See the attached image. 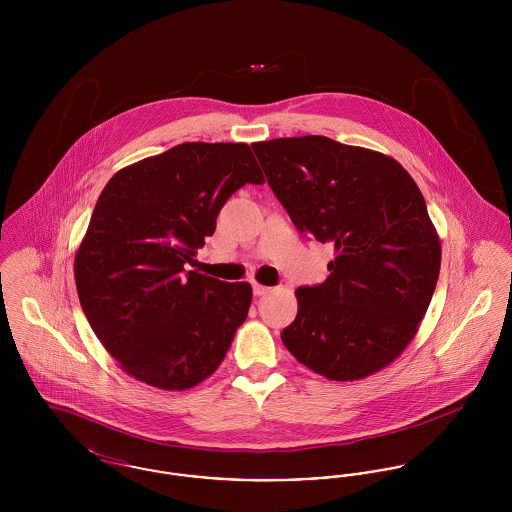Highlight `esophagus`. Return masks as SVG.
I'll return each instance as SVG.
<instances>
[{
    "instance_id": "esophagus-1",
    "label": "esophagus",
    "mask_w": 512,
    "mask_h": 512,
    "mask_svg": "<svg viewBox=\"0 0 512 512\" xmlns=\"http://www.w3.org/2000/svg\"><path fill=\"white\" fill-rule=\"evenodd\" d=\"M268 290H270V288H267V286H261V284H257V282L253 284V293H255V295H259V297L268 293Z\"/></svg>"
}]
</instances>
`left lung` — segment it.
I'll use <instances>...</instances> for the list:
<instances>
[{
    "instance_id": "8db88e82",
    "label": "left lung",
    "mask_w": 512,
    "mask_h": 512,
    "mask_svg": "<svg viewBox=\"0 0 512 512\" xmlns=\"http://www.w3.org/2000/svg\"><path fill=\"white\" fill-rule=\"evenodd\" d=\"M295 228L334 244L330 276L301 286L282 341L301 365L351 382L413 340L438 284L441 245L426 201L395 159L326 136L253 144Z\"/></svg>"
}]
</instances>
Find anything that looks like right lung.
<instances>
[{
    "instance_id": "obj_1",
    "label": "right lung",
    "mask_w": 512,
    "mask_h": 512,
    "mask_svg": "<svg viewBox=\"0 0 512 512\" xmlns=\"http://www.w3.org/2000/svg\"><path fill=\"white\" fill-rule=\"evenodd\" d=\"M265 178L247 144L190 142L117 172L74 257L82 311L140 382L188 390L219 368L251 305L247 282L186 270L222 205Z\"/></svg>"
}]
</instances>
